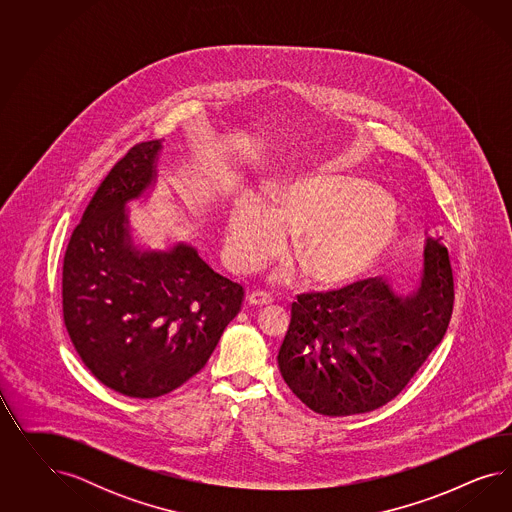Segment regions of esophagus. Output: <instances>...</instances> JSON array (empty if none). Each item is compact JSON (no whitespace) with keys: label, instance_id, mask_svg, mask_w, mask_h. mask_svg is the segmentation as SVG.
Listing matches in <instances>:
<instances>
[{"label":"esophagus","instance_id":"34e87169","mask_svg":"<svg viewBox=\"0 0 512 512\" xmlns=\"http://www.w3.org/2000/svg\"><path fill=\"white\" fill-rule=\"evenodd\" d=\"M248 302L253 306H268V304L274 302V296L270 293H264V291H253L248 295Z\"/></svg>","mask_w":512,"mask_h":512}]
</instances>
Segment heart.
Returning <instances> with one entry per match:
<instances>
[{
  "mask_svg": "<svg viewBox=\"0 0 512 512\" xmlns=\"http://www.w3.org/2000/svg\"><path fill=\"white\" fill-rule=\"evenodd\" d=\"M398 227V208L387 193L355 176L323 172L283 187L274 204L255 193L240 195L229 217L225 257L236 272H251L276 257L293 233L311 283L340 289L385 259ZM302 268L281 264L274 279L291 281Z\"/></svg>",
  "mask_w": 512,
  "mask_h": 512,
  "instance_id": "obj_1",
  "label": "heart"
}]
</instances>
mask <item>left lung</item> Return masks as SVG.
<instances>
[{"instance_id": "left-lung-1", "label": "left lung", "mask_w": 512, "mask_h": 512, "mask_svg": "<svg viewBox=\"0 0 512 512\" xmlns=\"http://www.w3.org/2000/svg\"><path fill=\"white\" fill-rule=\"evenodd\" d=\"M454 306L449 251L428 238L419 289L368 278L296 296L279 372L296 398L325 417L370 413L394 400L441 343Z\"/></svg>"}]
</instances>
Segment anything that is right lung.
Returning a JSON list of instances; mask_svg holds the SVG:
<instances>
[{
    "mask_svg": "<svg viewBox=\"0 0 512 512\" xmlns=\"http://www.w3.org/2000/svg\"><path fill=\"white\" fill-rule=\"evenodd\" d=\"M161 140L135 144L110 169L63 257V323L78 357L129 398H157L201 372L238 315L244 287L195 248L139 251L125 202L154 182Z\"/></svg>",
    "mask_w": 512,
    "mask_h": 512,
    "instance_id": "obj_1",
    "label": "right lung"
}]
</instances>
